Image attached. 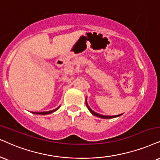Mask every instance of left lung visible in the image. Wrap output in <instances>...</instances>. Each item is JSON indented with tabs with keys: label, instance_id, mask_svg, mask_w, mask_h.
<instances>
[{
	"label": "left lung",
	"instance_id": "1",
	"mask_svg": "<svg viewBox=\"0 0 160 160\" xmlns=\"http://www.w3.org/2000/svg\"><path fill=\"white\" fill-rule=\"evenodd\" d=\"M86 105H87V107H88V110H90V113H91L92 115H94V116H97V117H100V118H102V119H112V118H115V117H118V116H121L122 114H120V115H116V116H104V115H101V114H98V113H96V112H94L93 110H92L91 109H90V107L89 106H88V103H87V99H86Z\"/></svg>",
	"mask_w": 160,
	"mask_h": 160
}]
</instances>
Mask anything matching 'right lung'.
<instances>
[{
  "label": "right lung",
  "mask_w": 160,
  "mask_h": 160,
  "mask_svg": "<svg viewBox=\"0 0 160 160\" xmlns=\"http://www.w3.org/2000/svg\"><path fill=\"white\" fill-rule=\"evenodd\" d=\"M59 108V107L58 108H56V109L55 110H50V111H46V112H32L33 113H36V114H40V115H46V114H49V113H52V112L56 111V110H57Z\"/></svg>",
  "instance_id": "1"
}]
</instances>
